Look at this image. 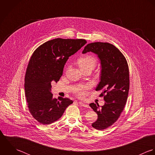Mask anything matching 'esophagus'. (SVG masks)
<instances>
[{"label":"esophagus","mask_w":155,"mask_h":155,"mask_svg":"<svg viewBox=\"0 0 155 155\" xmlns=\"http://www.w3.org/2000/svg\"><path fill=\"white\" fill-rule=\"evenodd\" d=\"M78 102L80 104V105L82 106V107H86V108H88L89 107V105L87 104H84V103H83L82 102Z\"/></svg>","instance_id":"1"}]
</instances>
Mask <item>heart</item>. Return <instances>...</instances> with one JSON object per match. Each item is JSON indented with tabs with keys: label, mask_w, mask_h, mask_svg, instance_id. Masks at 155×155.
I'll return each instance as SVG.
<instances>
[{
	"label": "heart",
	"mask_w": 155,
	"mask_h": 155,
	"mask_svg": "<svg viewBox=\"0 0 155 155\" xmlns=\"http://www.w3.org/2000/svg\"><path fill=\"white\" fill-rule=\"evenodd\" d=\"M96 59L91 56L86 55L80 58L77 61V64L81 70H84L86 69L92 68L93 69L96 65ZM89 84H85L77 87L75 90V92L79 96L84 95L86 92L90 89Z\"/></svg>",
	"instance_id": "heart-1"
}]
</instances>
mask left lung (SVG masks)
Returning <instances> with one entry per match:
<instances>
[{
	"mask_svg": "<svg viewBox=\"0 0 155 155\" xmlns=\"http://www.w3.org/2000/svg\"><path fill=\"white\" fill-rule=\"evenodd\" d=\"M90 51L97 54L101 61V81L96 91H102L101 96L105 102L101 107L97 104H90L97 114L92 126L104 130L114 124L124 110L129 89V68L123 54L113 44L92 42L84 47L83 54Z\"/></svg>",
	"mask_w": 155,
	"mask_h": 155,
	"instance_id": "1",
	"label": "left lung"
}]
</instances>
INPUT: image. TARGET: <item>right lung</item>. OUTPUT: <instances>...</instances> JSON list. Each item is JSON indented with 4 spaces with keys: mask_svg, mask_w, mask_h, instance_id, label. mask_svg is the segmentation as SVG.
I'll return each mask as SVG.
<instances>
[{
    "mask_svg": "<svg viewBox=\"0 0 155 155\" xmlns=\"http://www.w3.org/2000/svg\"><path fill=\"white\" fill-rule=\"evenodd\" d=\"M86 43L82 39L57 38L44 43L33 52L26 72L25 89L29 111L40 124L56 122L73 103L69 98H53L51 82L60 80L69 57Z\"/></svg>",
    "mask_w": 155,
    "mask_h": 155,
    "instance_id": "obj_1",
    "label": "right lung"
}]
</instances>
